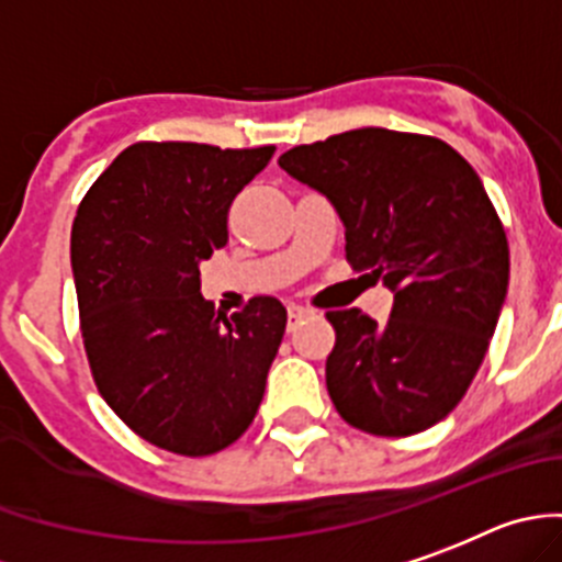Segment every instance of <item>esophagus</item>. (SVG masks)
Instances as JSON below:
<instances>
[{
    "mask_svg": "<svg viewBox=\"0 0 562 562\" xmlns=\"http://www.w3.org/2000/svg\"><path fill=\"white\" fill-rule=\"evenodd\" d=\"M313 311H307V307H302V305H288V330H293V327L300 325L302 318H307L311 316Z\"/></svg>",
    "mask_w": 562,
    "mask_h": 562,
    "instance_id": "esophagus-1",
    "label": "esophagus"
}]
</instances>
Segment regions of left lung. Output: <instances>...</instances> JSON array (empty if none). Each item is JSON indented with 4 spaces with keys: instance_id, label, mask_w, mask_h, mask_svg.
I'll use <instances>...</instances> for the list:
<instances>
[{
    "instance_id": "left-lung-1",
    "label": "left lung",
    "mask_w": 562,
    "mask_h": 562,
    "mask_svg": "<svg viewBox=\"0 0 562 562\" xmlns=\"http://www.w3.org/2000/svg\"><path fill=\"white\" fill-rule=\"evenodd\" d=\"M280 168L336 206L347 260L394 293L378 325L330 311L327 392L352 428L408 437L457 408L509 285L504 226L468 161L437 136L358 128L296 145Z\"/></svg>"
}]
</instances>
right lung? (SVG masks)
I'll use <instances>...</instances> for the list:
<instances>
[{"label": "right lung", "mask_w": 562, "mask_h": 562, "mask_svg": "<svg viewBox=\"0 0 562 562\" xmlns=\"http://www.w3.org/2000/svg\"><path fill=\"white\" fill-rule=\"evenodd\" d=\"M274 156L199 143H136L89 187L72 224L80 333L103 401L145 442L210 457L260 408L288 313L255 296L215 316L201 262L229 240L235 195Z\"/></svg>", "instance_id": "obj_1"}]
</instances>
